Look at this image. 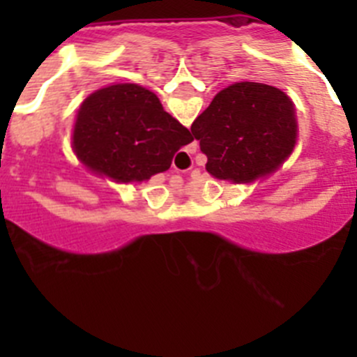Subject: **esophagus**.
I'll use <instances>...</instances> for the list:
<instances>
[{"instance_id":"esophagus-1","label":"esophagus","mask_w":357,"mask_h":357,"mask_svg":"<svg viewBox=\"0 0 357 357\" xmlns=\"http://www.w3.org/2000/svg\"><path fill=\"white\" fill-rule=\"evenodd\" d=\"M182 182H184L182 181V176H176V185H182Z\"/></svg>"}]
</instances>
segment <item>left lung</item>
Returning a JSON list of instances; mask_svg holds the SVG:
<instances>
[{"mask_svg":"<svg viewBox=\"0 0 357 357\" xmlns=\"http://www.w3.org/2000/svg\"><path fill=\"white\" fill-rule=\"evenodd\" d=\"M191 132L214 178L252 182L275 172L295 148V109L273 85L236 82L213 98Z\"/></svg>","mask_w":357,"mask_h":357,"instance_id":"8db88e82","label":"left lung"}]
</instances>
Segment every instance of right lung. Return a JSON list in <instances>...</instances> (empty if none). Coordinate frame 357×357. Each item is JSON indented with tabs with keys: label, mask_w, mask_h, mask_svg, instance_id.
<instances>
[{
	"label": "right lung",
	"mask_w": 357,
	"mask_h": 357,
	"mask_svg": "<svg viewBox=\"0 0 357 357\" xmlns=\"http://www.w3.org/2000/svg\"><path fill=\"white\" fill-rule=\"evenodd\" d=\"M193 135L137 84H116L87 96L77 114L73 148L89 169L119 182H143L172 166Z\"/></svg>",
	"instance_id": "1"
}]
</instances>
